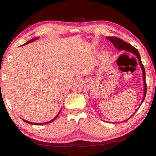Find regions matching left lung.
Here are the masks:
<instances>
[{"label":"left lung","mask_w":156,"mask_h":156,"mask_svg":"<svg viewBox=\"0 0 156 156\" xmlns=\"http://www.w3.org/2000/svg\"><path fill=\"white\" fill-rule=\"evenodd\" d=\"M106 38L108 39V40L110 41L111 42H112V44H114V46H115V48H117V49H118L119 50H122L123 49V50H126V51H130L131 53H133V54H134V55L137 57L138 59H139L140 65H141V69H142V70H143V76H144V95L143 101H142V102H143L144 99H145V97H146V90H147V85H146V73H145L144 66L143 63H142V62H141V57H140L139 51H138V50L136 49L135 47H133V46H131V44H129L126 43V41L122 40V39H119V37H107ZM142 102H141V104H142ZM136 112H135V113ZM135 113H133V115H134ZM132 116H131V117H132ZM130 118H129V119H130ZM128 119H127V120H128ZM127 120H126V121H127ZM126 121H125V122H126Z\"/></svg>","instance_id":"obj_1"}]
</instances>
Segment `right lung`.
<instances>
[{
	"label": "right lung",
	"mask_w": 156,
	"mask_h": 156,
	"mask_svg": "<svg viewBox=\"0 0 156 156\" xmlns=\"http://www.w3.org/2000/svg\"><path fill=\"white\" fill-rule=\"evenodd\" d=\"M39 38V37H38ZM37 37H36V38H34V39H32L31 40H30V41H28L27 42H26L25 44H28V43H30V42H32V41H34V40H37ZM61 112V111H60ZM60 112H59L58 113V115H57L56 116V117H54L53 119L52 120H51V121H49V122H45V123H32V122H27V121H26V120H24L23 119V121L24 122H27V123H29V124H34V125H41V124H49V123H51V122H52L53 121H54V120H55V119H56L57 117H58V115L59 114H60Z\"/></svg>",
	"instance_id": "obj_1"
}]
</instances>
